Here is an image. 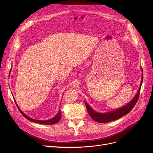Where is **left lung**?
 Wrapping results in <instances>:
<instances>
[{
  "mask_svg": "<svg viewBox=\"0 0 153 153\" xmlns=\"http://www.w3.org/2000/svg\"><path fill=\"white\" fill-rule=\"evenodd\" d=\"M143 81V76H142L140 87L139 88V90H138V91L136 94L134 98L131 101L128 105L122 107L121 108L118 109V110L112 111L111 112H108L107 113H99L94 111L93 109L88 104H87V103H86L85 101L87 111H88V113L91 116V118L98 123H105L111 122V121L118 120L121 117H122V116L129 113L132 110V109L134 108V106L136 104L138 98H139Z\"/></svg>",
  "mask_w": 153,
  "mask_h": 153,
  "instance_id": "8db88e82",
  "label": "left lung"
}]
</instances>
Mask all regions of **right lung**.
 <instances>
[{
	"instance_id": "obj_1",
	"label": "right lung",
	"mask_w": 153,
	"mask_h": 153,
	"mask_svg": "<svg viewBox=\"0 0 153 153\" xmlns=\"http://www.w3.org/2000/svg\"><path fill=\"white\" fill-rule=\"evenodd\" d=\"M14 101H15V100H14ZM16 105L18 107L17 105ZM18 109L19 110L20 112L21 113V114H22L26 119H27L28 120H30L31 121H33V122H35V123H39V124H42V125H53V124H55V123H56L58 121H59L61 119V112H60V110L59 111V113H58L56 114V116H55L54 118L50 119L49 120H47V121H40V120H36L32 119L31 118H29L28 116H27L26 114H25L22 111L20 110V109L19 107H18Z\"/></svg>"
}]
</instances>
